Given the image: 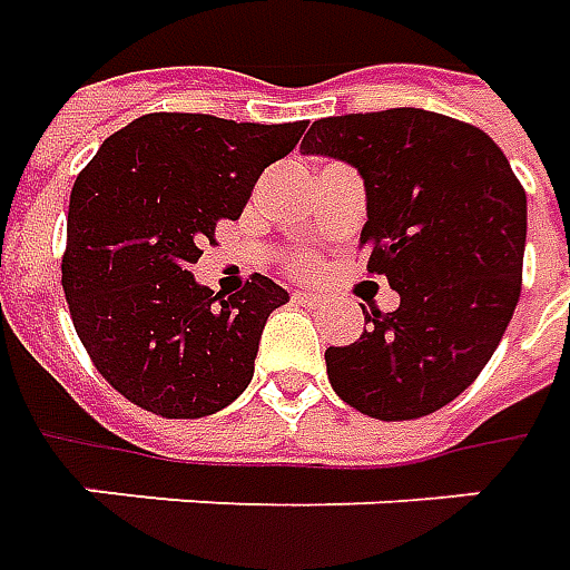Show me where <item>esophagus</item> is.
Segmentation results:
<instances>
[{"instance_id":"obj_1","label":"esophagus","mask_w":570,"mask_h":570,"mask_svg":"<svg viewBox=\"0 0 570 570\" xmlns=\"http://www.w3.org/2000/svg\"><path fill=\"white\" fill-rule=\"evenodd\" d=\"M294 304H304V306H322V304H325V297H322V294L297 292V294H294Z\"/></svg>"}]
</instances>
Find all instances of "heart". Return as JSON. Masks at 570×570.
Wrapping results in <instances>:
<instances>
[{"mask_svg": "<svg viewBox=\"0 0 570 570\" xmlns=\"http://www.w3.org/2000/svg\"><path fill=\"white\" fill-rule=\"evenodd\" d=\"M304 266H306V261H304Z\"/></svg>", "mask_w": 570, "mask_h": 570, "instance_id": "b5f03b06", "label": "heart"}]
</instances>
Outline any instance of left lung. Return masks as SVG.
Here are the masks:
<instances>
[{"label":"left lung","mask_w":570,"mask_h":570,"mask_svg":"<svg viewBox=\"0 0 570 570\" xmlns=\"http://www.w3.org/2000/svg\"><path fill=\"white\" fill-rule=\"evenodd\" d=\"M304 156L353 165L368 220L358 248L399 309L328 346L334 393L377 421L433 414L494 356L522 292L528 199L503 149L475 125L414 107L318 119Z\"/></svg>","instance_id":"8db88e82"}]
</instances>
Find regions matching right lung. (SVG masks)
<instances>
[{
	"label": "right lung",
	"mask_w": 570,
	"mask_h": 570,
	"mask_svg": "<svg viewBox=\"0 0 570 570\" xmlns=\"http://www.w3.org/2000/svg\"><path fill=\"white\" fill-rule=\"evenodd\" d=\"M304 131L149 112L107 137L76 177L60 282L79 341L128 402L205 417L252 383L266 318L288 292L254 276L220 297L189 266Z\"/></svg>",
	"instance_id": "right-lung-1"
}]
</instances>
